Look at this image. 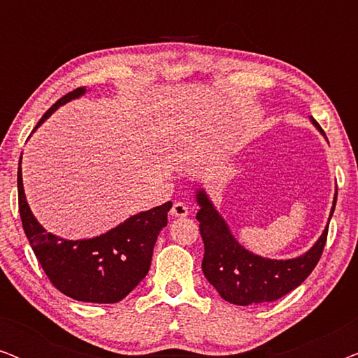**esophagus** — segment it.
<instances>
[{"mask_svg": "<svg viewBox=\"0 0 358 358\" xmlns=\"http://www.w3.org/2000/svg\"><path fill=\"white\" fill-rule=\"evenodd\" d=\"M171 215L174 218H184L189 215V207L184 202H174L173 208H171Z\"/></svg>", "mask_w": 358, "mask_h": 358, "instance_id": "obj_1", "label": "esophagus"}]
</instances>
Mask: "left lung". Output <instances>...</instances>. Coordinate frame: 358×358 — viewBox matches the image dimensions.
<instances>
[{"label": "left lung", "instance_id": "8db88e82", "mask_svg": "<svg viewBox=\"0 0 358 358\" xmlns=\"http://www.w3.org/2000/svg\"><path fill=\"white\" fill-rule=\"evenodd\" d=\"M313 125L326 136L320 124L310 117ZM200 210L197 212L200 236L203 239L205 254L202 271L207 280L217 288L220 296L233 305L248 306L256 303L275 301L295 290L306 280L321 259L327 239V227L313 244L310 251L301 256L277 261L261 257L243 248L233 236L231 229L222 215L213 207L203 189L195 194ZM337 190L332 202L329 222L336 208Z\"/></svg>", "mask_w": 358, "mask_h": 358}]
</instances>
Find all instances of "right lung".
<instances>
[{
	"label": "right lung",
	"mask_w": 358,
	"mask_h": 358,
	"mask_svg": "<svg viewBox=\"0 0 358 358\" xmlns=\"http://www.w3.org/2000/svg\"><path fill=\"white\" fill-rule=\"evenodd\" d=\"M85 92L86 87H78L58 99L34 130L58 107L78 99ZM17 192L24 233L48 280L63 295L87 303H117L143 280L150 271L155 243L161 229L168 224V212L173 207V203L166 202L131 215L101 236L73 241L47 233L34 217L24 194L21 161L17 168Z\"/></svg>",
	"instance_id": "add662e5"
}]
</instances>
